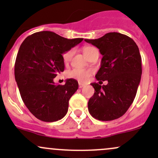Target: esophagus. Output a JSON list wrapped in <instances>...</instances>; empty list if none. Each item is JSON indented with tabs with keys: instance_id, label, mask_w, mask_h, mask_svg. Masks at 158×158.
<instances>
[{
	"instance_id": "esophagus-1",
	"label": "esophagus",
	"mask_w": 158,
	"mask_h": 158,
	"mask_svg": "<svg viewBox=\"0 0 158 158\" xmlns=\"http://www.w3.org/2000/svg\"><path fill=\"white\" fill-rule=\"evenodd\" d=\"M84 86H85L84 84H81V83H79V88H83V87H84Z\"/></svg>"
}]
</instances>
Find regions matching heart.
I'll return each mask as SVG.
<instances>
[{"instance_id":"b5f03b06","label":"heart","mask_w":158,"mask_h":158,"mask_svg":"<svg viewBox=\"0 0 158 158\" xmlns=\"http://www.w3.org/2000/svg\"><path fill=\"white\" fill-rule=\"evenodd\" d=\"M94 48L93 47H85L83 49L84 54L88 57L89 56L90 51ZM73 53V50H69L64 52L62 55V59L64 63H68L71 59L72 55ZM93 73V70L91 69H81V68H73L68 72V77L72 79H77L81 82H85L90 79V76Z\"/></svg>"}]
</instances>
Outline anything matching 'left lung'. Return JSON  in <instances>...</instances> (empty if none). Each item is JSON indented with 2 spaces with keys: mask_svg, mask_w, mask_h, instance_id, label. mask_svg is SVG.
<instances>
[{
  "mask_svg": "<svg viewBox=\"0 0 158 158\" xmlns=\"http://www.w3.org/2000/svg\"><path fill=\"white\" fill-rule=\"evenodd\" d=\"M85 41L97 47L102 55L96 78L99 82L108 81L106 85L90 84L94 94L88 101L89 113L99 120L118 119L131 106L140 81L142 64L138 47L130 37L115 32Z\"/></svg>",
  "mask_w": 158,
  "mask_h": 158,
  "instance_id": "1",
  "label": "left lung"
}]
</instances>
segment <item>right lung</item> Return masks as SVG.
<instances>
[{
	"mask_svg": "<svg viewBox=\"0 0 158 158\" xmlns=\"http://www.w3.org/2000/svg\"><path fill=\"white\" fill-rule=\"evenodd\" d=\"M82 40L41 31L29 35L20 46L15 63V80L23 103L40 120L55 122L66 115L69 99L79 84L69 79L64 85H55L53 79L64 70L62 54Z\"/></svg>",
	"mask_w": 158,
	"mask_h": 158,
	"instance_id": "obj_1",
	"label": "right lung"
}]
</instances>
